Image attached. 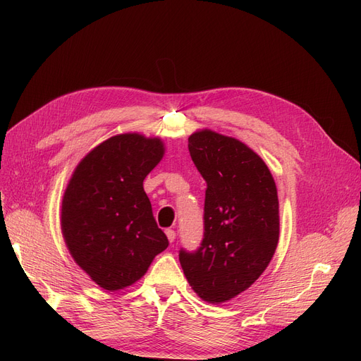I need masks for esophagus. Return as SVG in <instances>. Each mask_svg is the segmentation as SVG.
Masks as SVG:
<instances>
[{
	"label": "esophagus",
	"instance_id": "esophagus-1",
	"mask_svg": "<svg viewBox=\"0 0 361 361\" xmlns=\"http://www.w3.org/2000/svg\"><path fill=\"white\" fill-rule=\"evenodd\" d=\"M165 234H166V237H168V240H169L171 243H173V241L176 240V231H174V230H166Z\"/></svg>",
	"mask_w": 361,
	"mask_h": 361
}]
</instances>
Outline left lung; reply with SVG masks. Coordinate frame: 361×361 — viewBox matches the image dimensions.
Masks as SVG:
<instances>
[{
	"instance_id": "obj_1",
	"label": "left lung",
	"mask_w": 361,
	"mask_h": 361,
	"mask_svg": "<svg viewBox=\"0 0 361 361\" xmlns=\"http://www.w3.org/2000/svg\"><path fill=\"white\" fill-rule=\"evenodd\" d=\"M206 181L204 233L196 252L180 250L195 293L219 305L237 297L268 268L279 240L278 192L269 168L243 142L212 130L188 137Z\"/></svg>"
}]
</instances>
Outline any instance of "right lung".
<instances>
[{
    "instance_id": "1",
    "label": "right lung",
    "mask_w": 361,
    "mask_h": 361,
    "mask_svg": "<svg viewBox=\"0 0 361 361\" xmlns=\"http://www.w3.org/2000/svg\"><path fill=\"white\" fill-rule=\"evenodd\" d=\"M164 152L158 137L114 136L92 149L68 181L63 237L74 262L104 290L133 286L168 247L143 190Z\"/></svg>"
}]
</instances>
